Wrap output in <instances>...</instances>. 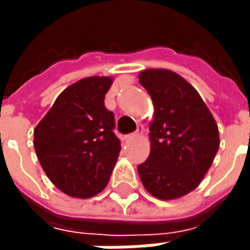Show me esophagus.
<instances>
[{
	"instance_id": "esophagus-1",
	"label": "esophagus",
	"mask_w": 250,
	"mask_h": 250,
	"mask_svg": "<svg viewBox=\"0 0 250 250\" xmlns=\"http://www.w3.org/2000/svg\"><path fill=\"white\" fill-rule=\"evenodd\" d=\"M143 132H145V128H143V125H138V130H136L134 134H130V135L125 136V139H132V138H136V136H142V135H143Z\"/></svg>"
}]
</instances>
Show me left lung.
<instances>
[{
    "instance_id": "1",
    "label": "left lung",
    "mask_w": 250,
    "mask_h": 250,
    "mask_svg": "<svg viewBox=\"0 0 250 250\" xmlns=\"http://www.w3.org/2000/svg\"><path fill=\"white\" fill-rule=\"evenodd\" d=\"M139 83L154 104L151 150L138 166L145 188L159 199H177L198 188L218 147V125L197 89L168 69H145Z\"/></svg>"
}]
</instances>
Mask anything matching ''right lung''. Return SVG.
Masks as SVG:
<instances>
[{"instance_id":"add662e5","label":"right lung","mask_w":250,"mask_h":250,"mask_svg":"<svg viewBox=\"0 0 250 250\" xmlns=\"http://www.w3.org/2000/svg\"><path fill=\"white\" fill-rule=\"evenodd\" d=\"M112 82V77L91 76L73 83L33 132L46 177L73 198H91L104 190L119 157L114 114L104 105Z\"/></svg>"}]
</instances>
